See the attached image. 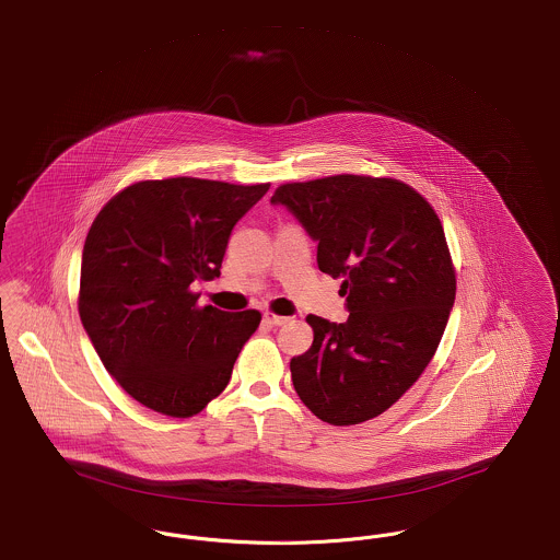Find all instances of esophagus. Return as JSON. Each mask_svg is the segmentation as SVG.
<instances>
[{
	"instance_id": "obj_1",
	"label": "esophagus",
	"mask_w": 560,
	"mask_h": 560,
	"mask_svg": "<svg viewBox=\"0 0 560 560\" xmlns=\"http://www.w3.org/2000/svg\"><path fill=\"white\" fill-rule=\"evenodd\" d=\"M290 318L288 316H279V314H265V323L269 325V327H281V325H285Z\"/></svg>"
}]
</instances>
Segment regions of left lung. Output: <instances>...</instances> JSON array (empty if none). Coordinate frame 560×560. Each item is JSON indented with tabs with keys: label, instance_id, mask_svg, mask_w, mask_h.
<instances>
[{
	"label": "left lung",
	"instance_id": "8db88e82",
	"mask_svg": "<svg viewBox=\"0 0 560 560\" xmlns=\"http://www.w3.org/2000/svg\"><path fill=\"white\" fill-rule=\"evenodd\" d=\"M270 203L318 244V269L341 279L350 313L343 323L308 314L313 346L290 362L300 400L331 425L380 417L421 377L454 306L438 214L400 180L360 175L288 183Z\"/></svg>",
	"mask_w": 560,
	"mask_h": 560
}]
</instances>
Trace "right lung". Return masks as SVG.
I'll list each match as a JSON object with an SVG mask.
<instances>
[{
  "label": "right lung",
  "mask_w": 560,
  "mask_h": 560,
  "mask_svg": "<svg viewBox=\"0 0 560 560\" xmlns=\"http://www.w3.org/2000/svg\"><path fill=\"white\" fill-rule=\"evenodd\" d=\"M269 187L141 180L95 217L79 314L106 371L137 402L185 419L226 387L262 316L200 308L191 288L221 275L233 226Z\"/></svg>",
  "instance_id": "add662e5"
}]
</instances>
